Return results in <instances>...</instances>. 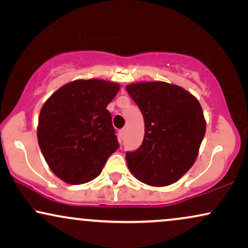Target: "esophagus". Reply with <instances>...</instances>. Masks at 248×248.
<instances>
[{
    "label": "esophagus",
    "instance_id": "obj_1",
    "mask_svg": "<svg viewBox=\"0 0 248 248\" xmlns=\"http://www.w3.org/2000/svg\"><path fill=\"white\" fill-rule=\"evenodd\" d=\"M124 135H126V128H124V129H121L120 131H119V137H120L121 140H124Z\"/></svg>",
    "mask_w": 248,
    "mask_h": 248
}]
</instances>
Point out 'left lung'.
<instances>
[{
    "label": "left lung",
    "mask_w": 248,
    "mask_h": 248,
    "mask_svg": "<svg viewBox=\"0 0 248 248\" xmlns=\"http://www.w3.org/2000/svg\"><path fill=\"white\" fill-rule=\"evenodd\" d=\"M144 117L143 143L127 152L130 172L155 187L179 180L195 162L206 130L200 102L189 92L164 81H141L126 87Z\"/></svg>",
    "instance_id": "left-lung-1"
}]
</instances>
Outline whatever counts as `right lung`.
<instances>
[{
  "label": "right lung",
  "mask_w": 248,
  "mask_h": 248,
  "mask_svg": "<svg viewBox=\"0 0 248 248\" xmlns=\"http://www.w3.org/2000/svg\"><path fill=\"white\" fill-rule=\"evenodd\" d=\"M117 82L78 79L53 93L38 118L37 140L49 169L61 180L80 185L102 172L119 148L108 104Z\"/></svg>",
  "instance_id": "right-lung-1"
}]
</instances>
